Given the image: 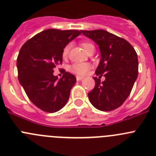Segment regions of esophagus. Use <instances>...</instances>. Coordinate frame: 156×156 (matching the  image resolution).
<instances>
[{
	"label": "esophagus",
	"instance_id": "esophagus-1",
	"mask_svg": "<svg viewBox=\"0 0 156 156\" xmlns=\"http://www.w3.org/2000/svg\"><path fill=\"white\" fill-rule=\"evenodd\" d=\"M84 78V77H81V76H77L76 77V79L77 81H81V80Z\"/></svg>",
	"mask_w": 156,
	"mask_h": 156
}]
</instances>
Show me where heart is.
Masks as SVG:
<instances>
[{
	"label": "heart",
	"instance_id": "b5f03b06",
	"mask_svg": "<svg viewBox=\"0 0 156 156\" xmlns=\"http://www.w3.org/2000/svg\"><path fill=\"white\" fill-rule=\"evenodd\" d=\"M81 46L83 47V48L85 49V51H88V48H90L91 47L94 46L90 42H82L81 43ZM70 50V45H66L65 48H64L63 51H62V57L64 58H66L68 57V53H69ZM90 65L88 63H75L69 67V71H71L72 74H75V75H79V76H83L85 75V74L88 71V70L90 69Z\"/></svg>",
	"mask_w": 156,
	"mask_h": 156
}]
</instances>
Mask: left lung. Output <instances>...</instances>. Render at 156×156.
Wrapping results in <instances>:
<instances>
[{"instance_id": "obj_1", "label": "left lung", "mask_w": 156, "mask_h": 156, "mask_svg": "<svg viewBox=\"0 0 156 156\" xmlns=\"http://www.w3.org/2000/svg\"><path fill=\"white\" fill-rule=\"evenodd\" d=\"M98 45L101 60L95 71L94 88L88 98L94 108L109 112L120 107L127 99L139 73L137 53L124 38L105 30H81ZM105 76L106 80L101 82Z\"/></svg>"}]
</instances>
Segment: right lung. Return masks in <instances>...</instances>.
Masks as SVG:
<instances>
[{
    "label": "right lung",
    "instance_id": "1",
    "mask_svg": "<svg viewBox=\"0 0 156 156\" xmlns=\"http://www.w3.org/2000/svg\"><path fill=\"white\" fill-rule=\"evenodd\" d=\"M77 30L48 29L24 44L17 59L18 80L27 97L42 111L54 113L68 102L76 82L75 75L65 72L62 78L53 75L62 63V51L78 37Z\"/></svg>",
    "mask_w": 156,
    "mask_h": 156
}]
</instances>
